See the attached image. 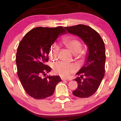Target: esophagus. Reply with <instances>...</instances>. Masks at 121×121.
Instances as JSON below:
<instances>
[{"label":"esophagus","instance_id":"1","mask_svg":"<svg viewBox=\"0 0 121 121\" xmlns=\"http://www.w3.org/2000/svg\"><path fill=\"white\" fill-rule=\"evenodd\" d=\"M61 79H62V80L63 81H66V80H68V79H66V78H61Z\"/></svg>","mask_w":121,"mask_h":121}]
</instances>
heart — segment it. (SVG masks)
<instances>
[{
  "instance_id": "heart-1",
  "label": "heart",
  "mask_w": 121,
  "mask_h": 121,
  "mask_svg": "<svg viewBox=\"0 0 121 121\" xmlns=\"http://www.w3.org/2000/svg\"><path fill=\"white\" fill-rule=\"evenodd\" d=\"M62 43L69 48L73 54L79 53L82 50L81 42L74 37H70L65 39ZM59 47L53 45L51 49L50 56L52 58H56L58 55ZM53 68L55 72L62 77H67L75 71L76 65L72 63H69L62 61H59L53 63Z\"/></svg>"
}]
</instances>
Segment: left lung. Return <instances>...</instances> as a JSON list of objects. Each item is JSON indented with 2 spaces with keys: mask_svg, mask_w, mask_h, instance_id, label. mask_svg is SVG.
Listing matches in <instances>:
<instances>
[{
  "mask_svg": "<svg viewBox=\"0 0 121 121\" xmlns=\"http://www.w3.org/2000/svg\"><path fill=\"white\" fill-rule=\"evenodd\" d=\"M65 29L80 37L88 48L84 65L76 73L79 76L73 79L78 87L73 93L79 98L89 97L97 91L105 75V44L99 34L87 26L78 24Z\"/></svg>",
  "mask_w": 121,
  "mask_h": 121,
  "instance_id": "obj_1",
  "label": "left lung"
}]
</instances>
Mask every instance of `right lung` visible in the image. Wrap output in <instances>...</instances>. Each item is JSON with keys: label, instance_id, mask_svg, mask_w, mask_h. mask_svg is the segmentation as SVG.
<instances>
[{"label": "right lung", "instance_id": "right-lung-1", "mask_svg": "<svg viewBox=\"0 0 121 121\" xmlns=\"http://www.w3.org/2000/svg\"><path fill=\"white\" fill-rule=\"evenodd\" d=\"M66 33L62 26L37 27L26 34L20 42L16 56L17 75L28 95L45 99L54 93L61 79L59 76H47L51 68L45 65L51 46L60 35Z\"/></svg>", "mask_w": 121, "mask_h": 121}]
</instances>
